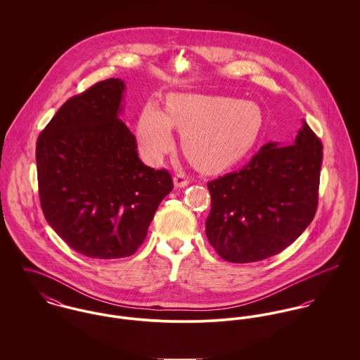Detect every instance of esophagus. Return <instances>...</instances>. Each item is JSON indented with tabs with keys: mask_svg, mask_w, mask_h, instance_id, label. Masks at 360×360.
<instances>
[{
	"mask_svg": "<svg viewBox=\"0 0 360 360\" xmlns=\"http://www.w3.org/2000/svg\"><path fill=\"white\" fill-rule=\"evenodd\" d=\"M173 184H174L176 188H184V187L188 186V180L184 174H176L173 177Z\"/></svg>",
	"mask_w": 360,
	"mask_h": 360,
	"instance_id": "esophagus-1",
	"label": "esophagus"
}]
</instances>
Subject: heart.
Masks as SVG:
<instances>
[{
	"label": "heart",
	"instance_id": "obj_1",
	"mask_svg": "<svg viewBox=\"0 0 360 360\" xmlns=\"http://www.w3.org/2000/svg\"><path fill=\"white\" fill-rule=\"evenodd\" d=\"M259 105L226 96L170 94L165 112L147 103L137 126L141 154L158 162L173 147L172 127L181 133L184 154L200 170H226L254 148L263 129Z\"/></svg>",
	"mask_w": 360,
	"mask_h": 360
}]
</instances>
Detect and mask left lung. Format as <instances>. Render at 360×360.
Instances as JSON below:
<instances>
[{
  "instance_id": "left-lung-1",
  "label": "left lung",
  "mask_w": 360,
  "mask_h": 360,
  "mask_svg": "<svg viewBox=\"0 0 360 360\" xmlns=\"http://www.w3.org/2000/svg\"><path fill=\"white\" fill-rule=\"evenodd\" d=\"M323 146L307 122L291 146L264 144L241 170L210 183L206 237L231 263L273 257L310 224L317 207Z\"/></svg>"
}]
</instances>
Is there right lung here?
<instances>
[{"mask_svg":"<svg viewBox=\"0 0 360 360\" xmlns=\"http://www.w3.org/2000/svg\"><path fill=\"white\" fill-rule=\"evenodd\" d=\"M126 84L108 79L63 103L36 147L43 213L76 252L94 259L133 255L162 200L166 170L144 165L119 119Z\"/></svg>","mask_w":360,"mask_h":360,"instance_id":"add662e5","label":"right lung"}]
</instances>
